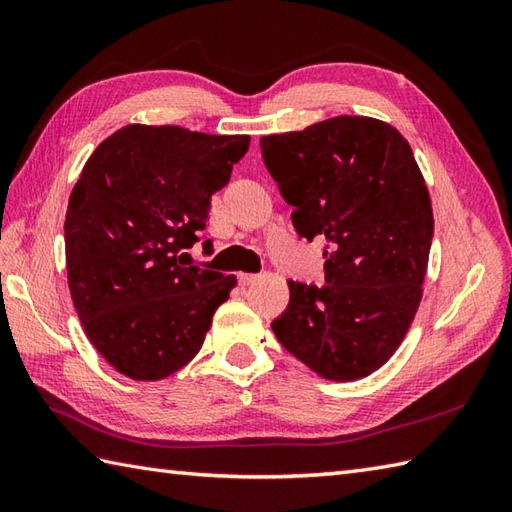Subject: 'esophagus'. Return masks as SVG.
Returning <instances> with one entry per match:
<instances>
[{"mask_svg": "<svg viewBox=\"0 0 512 512\" xmlns=\"http://www.w3.org/2000/svg\"><path fill=\"white\" fill-rule=\"evenodd\" d=\"M239 284H242V286H250V284H255V281L259 279L257 275H248V273H239Z\"/></svg>", "mask_w": 512, "mask_h": 512, "instance_id": "obj_1", "label": "esophagus"}]
</instances>
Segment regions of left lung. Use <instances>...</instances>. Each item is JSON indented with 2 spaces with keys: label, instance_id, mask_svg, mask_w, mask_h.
Segmentation results:
<instances>
[{
  "label": "left lung",
  "instance_id": "8db88e82",
  "mask_svg": "<svg viewBox=\"0 0 512 512\" xmlns=\"http://www.w3.org/2000/svg\"><path fill=\"white\" fill-rule=\"evenodd\" d=\"M299 237L328 244L325 286L288 281L277 341L347 383L383 367L416 317L433 239L427 184L396 127L334 116L259 140Z\"/></svg>",
  "mask_w": 512,
  "mask_h": 512
}]
</instances>
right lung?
<instances>
[{"label": "right lung", "instance_id": "add662e5", "mask_svg": "<svg viewBox=\"0 0 512 512\" xmlns=\"http://www.w3.org/2000/svg\"><path fill=\"white\" fill-rule=\"evenodd\" d=\"M248 145V136L127 125L85 162L65 213V268L83 330L116 372L160 380L200 352L237 279L193 266L184 250L200 242L211 195Z\"/></svg>", "mask_w": 512, "mask_h": 512}]
</instances>
